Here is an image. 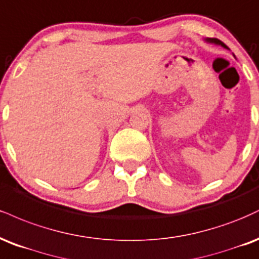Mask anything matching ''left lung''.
<instances>
[{"label":"left lung","instance_id":"8db88e82","mask_svg":"<svg viewBox=\"0 0 259 259\" xmlns=\"http://www.w3.org/2000/svg\"><path fill=\"white\" fill-rule=\"evenodd\" d=\"M205 41L207 42V44H212V45H215V46H221V47L227 48V50H228L227 46L224 45L222 41H220V39H218V38H205Z\"/></svg>","mask_w":259,"mask_h":259}]
</instances>
